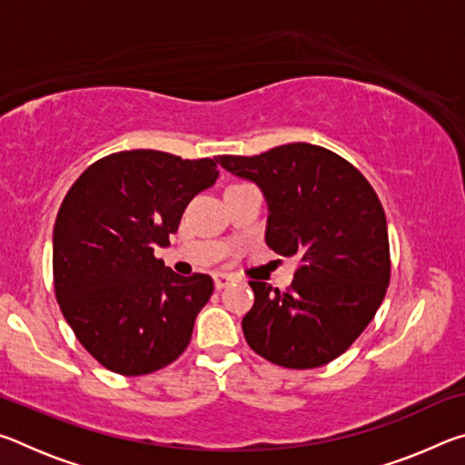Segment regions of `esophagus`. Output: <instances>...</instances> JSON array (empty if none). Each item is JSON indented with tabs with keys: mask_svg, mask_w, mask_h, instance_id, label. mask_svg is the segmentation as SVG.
<instances>
[{
	"mask_svg": "<svg viewBox=\"0 0 465 465\" xmlns=\"http://www.w3.org/2000/svg\"><path fill=\"white\" fill-rule=\"evenodd\" d=\"M213 281H215V289H225V287H230L232 282L235 281L232 274H225V272H217V274H213Z\"/></svg>",
	"mask_w": 465,
	"mask_h": 465,
	"instance_id": "esophagus-1",
	"label": "esophagus"
}]
</instances>
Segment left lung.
<instances>
[{"label":"left lung","mask_w":465,"mask_h":465,"mask_svg":"<svg viewBox=\"0 0 465 465\" xmlns=\"http://www.w3.org/2000/svg\"><path fill=\"white\" fill-rule=\"evenodd\" d=\"M217 163L261 186L269 203L266 243L299 258L287 291L250 281L254 305L242 320L250 349L287 369L341 357L390 285L388 223L373 186L344 157L312 143L219 155Z\"/></svg>","instance_id":"1"}]
</instances>
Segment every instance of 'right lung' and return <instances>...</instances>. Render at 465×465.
I'll return each mask as SVG.
<instances>
[{
	"mask_svg": "<svg viewBox=\"0 0 465 465\" xmlns=\"http://www.w3.org/2000/svg\"><path fill=\"white\" fill-rule=\"evenodd\" d=\"M219 176L217 160L155 149L110 153L69 188L53 230V281L77 341L100 365L145 375L191 342L213 279L180 277L153 256L186 204Z\"/></svg>",
	"mask_w": 465,
	"mask_h": 465,
	"instance_id": "add662e5",
	"label": "right lung"
}]
</instances>
